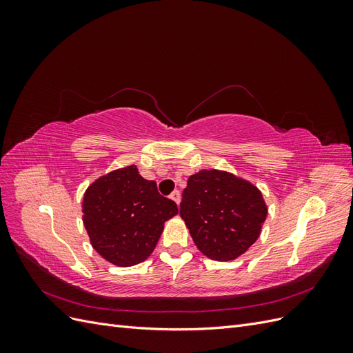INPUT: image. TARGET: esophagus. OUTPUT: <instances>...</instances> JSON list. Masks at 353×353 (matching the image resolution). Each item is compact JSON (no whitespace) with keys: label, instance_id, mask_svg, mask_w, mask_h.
I'll use <instances>...</instances> for the list:
<instances>
[{"label":"esophagus","instance_id":"34e87169","mask_svg":"<svg viewBox=\"0 0 353 353\" xmlns=\"http://www.w3.org/2000/svg\"><path fill=\"white\" fill-rule=\"evenodd\" d=\"M170 199H172L176 205H179V201H181V193L178 190H175V191H172V194H170Z\"/></svg>","mask_w":353,"mask_h":353}]
</instances>
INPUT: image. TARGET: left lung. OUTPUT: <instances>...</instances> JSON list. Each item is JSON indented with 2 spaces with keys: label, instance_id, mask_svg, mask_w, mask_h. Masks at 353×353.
I'll return each mask as SVG.
<instances>
[{
  "label": "left lung",
  "instance_id": "8db88e82",
  "mask_svg": "<svg viewBox=\"0 0 353 353\" xmlns=\"http://www.w3.org/2000/svg\"><path fill=\"white\" fill-rule=\"evenodd\" d=\"M266 213L258 187L216 169L191 175L179 205L197 249L213 261H232L248 250Z\"/></svg>",
  "mask_w": 353,
  "mask_h": 353
}]
</instances>
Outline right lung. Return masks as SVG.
Listing matches in <instances>:
<instances>
[{
  "label": "right lung",
  "mask_w": 353,
  "mask_h": 353,
  "mask_svg": "<svg viewBox=\"0 0 353 353\" xmlns=\"http://www.w3.org/2000/svg\"><path fill=\"white\" fill-rule=\"evenodd\" d=\"M82 212L92 248L113 265L132 266L153 253L178 206L131 165L95 179L85 191Z\"/></svg>",
  "instance_id": "right-lung-1"
}]
</instances>
